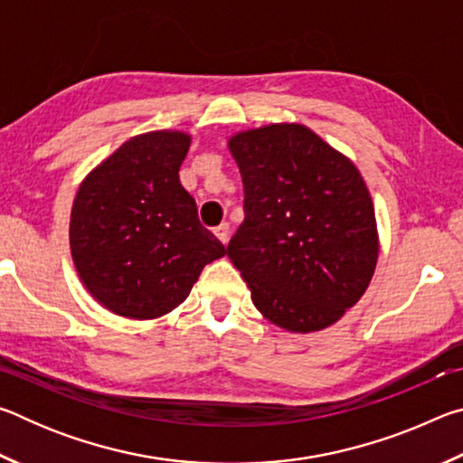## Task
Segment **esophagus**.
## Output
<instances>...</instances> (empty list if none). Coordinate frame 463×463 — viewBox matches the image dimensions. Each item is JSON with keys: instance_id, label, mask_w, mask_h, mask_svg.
Listing matches in <instances>:
<instances>
[{"instance_id": "34e87169", "label": "esophagus", "mask_w": 463, "mask_h": 463, "mask_svg": "<svg viewBox=\"0 0 463 463\" xmlns=\"http://www.w3.org/2000/svg\"><path fill=\"white\" fill-rule=\"evenodd\" d=\"M229 231H231L229 222H222V224H218L216 229H214V234H216L218 239H221V242H224V245H226V241H229Z\"/></svg>"}]
</instances>
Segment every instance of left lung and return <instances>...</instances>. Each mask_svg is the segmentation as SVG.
I'll return each instance as SVG.
<instances>
[{
  "label": "left lung",
  "mask_w": 463,
  "mask_h": 463,
  "mask_svg": "<svg viewBox=\"0 0 463 463\" xmlns=\"http://www.w3.org/2000/svg\"><path fill=\"white\" fill-rule=\"evenodd\" d=\"M245 221L229 257L261 315L286 331H320L364 296L378 261L370 192L357 167L302 124L229 140Z\"/></svg>",
  "instance_id": "1"
}]
</instances>
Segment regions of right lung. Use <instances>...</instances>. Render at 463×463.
<instances>
[{
    "instance_id": "add662e5",
    "label": "right lung",
    "mask_w": 463,
    "mask_h": 463,
    "mask_svg": "<svg viewBox=\"0 0 463 463\" xmlns=\"http://www.w3.org/2000/svg\"><path fill=\"white\" fill-rule=\"evenodd\" d=\"M184 132H146L85 177L71 210V253L85 288L120 317L156 318L182 304L226 247L203 229L179 184Z\"/></svg>"
}]
</instances>
